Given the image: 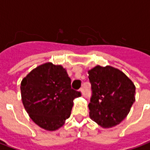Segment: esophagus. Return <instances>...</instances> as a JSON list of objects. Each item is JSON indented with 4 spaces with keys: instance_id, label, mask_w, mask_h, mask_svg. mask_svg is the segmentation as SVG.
<instances>
[{
    "instance_id": "1",
    "label": "esophagus",
    "mask_w": 150,
    "mask_h": 150,
    "mask_svg": "<svg viewBox=\"0 0 150 150\" xmlns=\"http://www.w3.org/2000/svg\"><path fill=\"white\" fill-rule=\"evenodd\" d=\"M79 91H81L82 96H84V90H83V88H81V89H80Z\"/></svg>"
}]
</instances>
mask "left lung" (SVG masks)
<instances>
[{
	"label": "left lung",
	"mask_w": 150,
	"mask_h": 150,
	"mask_svg": "<svg viewBox=\"0 0 150 150\" xmlns=\"http://www.w3.org/2000/svg\"><path fill=\"white\" fill-rule=\"evenodd\" d=\"M91 96L89 116L103 128H112L125 118L135 102L136 88L122 71L110 66L88 71Z\"/></svg>",
	"instance_id": "obj_1"
}]
</instances>
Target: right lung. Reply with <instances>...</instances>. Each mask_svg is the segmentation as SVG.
Instances as JSON below:
<instances>
[{"instance_id": "right-lung-1", "label": "right lung", "mask_w": 150, "mask_h": 150, "mask_svg": "<svg viewBox=\"0 0 150 150\" xmlns=\"http://www.w3.org/2000/svg\"><path fill=\"white\" fill-rule=\"evenodd\" d=\"M25 109L35 124L49 131L60 128L71 116L73 100L81 92L71 88V79L60 65L38 66L21 83Z\"/></svg>"}]
</instances>
